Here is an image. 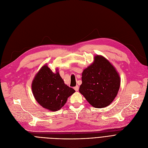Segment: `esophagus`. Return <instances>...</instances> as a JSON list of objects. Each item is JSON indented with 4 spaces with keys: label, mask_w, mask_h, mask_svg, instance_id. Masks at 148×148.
Returning <instances> with one entry per match:
<instances>
[{
    "label": "esophagus",
    "mask_w": 148,
    "mask_h": 148,
    "mask_svg": "<svg viewBox=\"0 0 148 148\" xmlns=\"http://www.w3.org/2000/svg\"><path fill=\"white\" fill-rule=\"evenodd\" d=\"M74 89H75V91H78V90H79V86H75V87L74 88Z\"/></svg>",
    "instance_id": "1"
}]
</instances>
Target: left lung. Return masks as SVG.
Wrapping results in <instances>:
<instances>
[{
    "label": "left lung",
    "mask_w": 148,
    "mask_h": 148,
    "mask_svg": "<svg viewBox=\"0 0 148 148\" xmlns=\"http://www.w3.org/2000/svg\"><path fill=\"white\" fill-rule=\"evenodd\" d=\"M79 92L89 103L95 108L110 105L118 94L120 77L110 62L97 55L94 62L82 73Z\"/></svg>",
    "instance_id": "1"
}]
</instances>
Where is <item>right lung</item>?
<instances>
[{"label": "right lung", "instance_id": "add662e5", "mask_svg": "<svg viewBox=\"0 0 148 148\" xmlns=\"http://www.w3.org/2000/svg\"><path fill=\"white\" fill-rule=\"evenodd\" d=\"M32 90L36 101L46 109L53 112L60 110L68 98L75 92L64 83L59 72L53 73L47 65L36 74Z\"/></svg>", "mask_w": 148, "mask_h": 148}]
</instances>
